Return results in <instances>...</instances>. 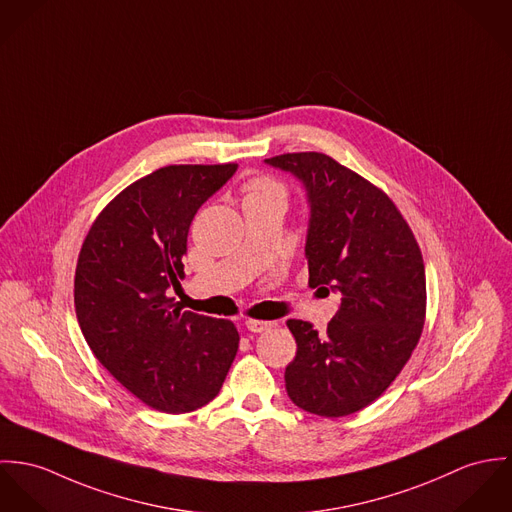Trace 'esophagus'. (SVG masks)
<instances>
[{"label": "esophagus", "instance_id": "esophagus-1", "mask_svg": "<svg viewBox=\"0 0 512 512\" xmlns=\"http://www.w3.org/2000/svg\"><path fill=\"white\" fill-rule=\"evenodd\" d=\"M277 324L275 322H269V320H255V318H247L245 320V328L253 334H261V332H267L271 328H275Z\"/></svg>", "mask_w": 512, "mask_h": 512}]
</instances>
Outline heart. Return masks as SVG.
I'll return each mask as SVG.
<instances>
[{"mask_svg":"<svg viewBox=\"0 0 512 512\" xmlns=\"http://www.w3.org/2000/svg\"><path fill=\"white\" fill-rule=\"evenodd\" d=\"M243 194H245L243 202H257V200H271V198L286 200V186L277 178L259 176L245 184Z\"/></svg>","mask_w":512,"mask_h":512,"instance_id":"heart-1","label":"heart"}]
</instances>
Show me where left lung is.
Segmentation results:
<instances>
[{
  "mask_svg": "<svg viewBox=\"0 0 512 512\" xmlns=\"http://www.w3.org/2000/svg\"><path fill=\"white\" fill-rule=\"evenodd\" d=\"M267 163L308 190L310 286L341 294L324 334L304 320L286 322L296 340L286 393L306 412L347 416L381 397L418 345L426 320L422 251L395 202L336 159L306 151Z\"/></svg>",
  "mask_w": 512,
  "mask_h": 512,
  "instance_id": "left-lung-1",
  "label": "left lung"
}]
</instances>
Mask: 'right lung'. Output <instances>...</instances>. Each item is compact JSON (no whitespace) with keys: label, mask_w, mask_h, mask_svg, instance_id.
<instances>
[{"label":"right lung","mask_w":512,"mask_h":512,"mask_svg":"<svg viewBox=\"0 0 512 512\" xmlns=\"http://www.w3.org/2000/svg\"><path fill=\"white\" fill-rule=\"evenodd\" d=\"M235 163L169 165L98 214L74 275L80 330L96 359L147 406L184 414L220 393L239 347L231 320L180 312L169 296L184 277L188 229Z\"/></svg>","instance_id":"right-lung-1"}]
</instances>
